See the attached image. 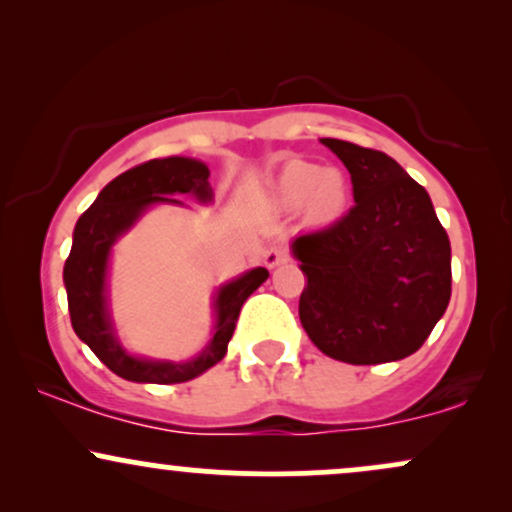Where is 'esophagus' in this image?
I'll return each instance as SVG.
<instances>
[{"instance_id":"34e87169","label":"esophagus","mask_w":512,"mask_h":512,"mask_svg":"<svg viewBox=\"0 0 512 512\" xmlns=\"http://www.w3.org/2000/svg\"><path fill=\"white\" fill-rule=\"evenodd\" d=\"M286 257H289V252H286L284 245H269V248L264 250V264H267L269 269L276 267V264L286 262Z\"/></svg>"}]
</instances>
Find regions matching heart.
<instances>
[{
    "label": "heart",
    "instance_id": "1",
    "mask_svg": "<svg viewBox=\"0 0 512 512\" xmlns=\"http://www.w3.org/2000/svg\"><path fill=\"white\" fill-rule=\"evenodd\" d=\"M272 199L284 209H305L310 221L337 219L349 199V180L339 168H320L313 161H289L272 180Z\"/></svg>",
    "mask_w": 512,
    "mask_h": 512
}]
</instances>
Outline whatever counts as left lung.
<instances>
[{
  "mask_svg": "<svg viewBox=\"0 0 512 512\" xmlns=\"http://www.w3.org/2000/svg\"><path fill=\"white\" fill-rule=\"evenodd\" d=\"M351 173L354 207L293 240L308 279L303 330L322 354L354 366L421 349L450 303V240L424 187L383 151L322 139Z\"/></svg>",
  "mask_w": 512,
  "mask_h": 512,
  "instance_id": "8db88e82",
  "label": "left lung"
}]
</instances>
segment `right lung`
<instances>
[{
    "mask_svg": "<svg viewBox=\"0 0 512 512\" xmlns=\"http://www.w3.org/2000/svg\"><path fill=\"white\" fill-rule=\"evenodd\" d=\"M178 195H192L199 202H211L214 192L209 185V168L202 161L168 156L125 170L113 182H108L96 202L79 216L72 252L64 262V286H67L69 317H72L76 337L86 342L88 349L115 375L132 383H187L216 366L226 356L240 308L269 276L264 267H255L240 279L221 286L214 301V337L207 349L192 361H151V358L127 354L115 337L108 313V296H105L110 248L151 204H182L180 199H175Z\"/></svg>",
    "mask_w": 512,
    "mask_h": 512,
    "instance_id": "1",
    "label": "right lung"
}]
</instances>
